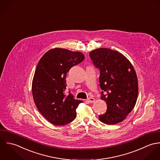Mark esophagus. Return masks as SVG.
I'll use <instances>...</instances> for the list:
<instances>
[{
  "mask_svg": "<svg viewBox=\"0 0 160 160\" xmlns=\"http://www.w3.org/2000/svg\"><path fill=\"white\" fill-rule=\"evenodd\" d=\"M87 100H88V101L89 102H90V103H93V102H94L95 101V98H92V97L88 98Z\"/></svg>",
  "mask_w": 160,
  "mask_h": 160,
  "instance_id": "obj_1",
  "label": "esophagus"
}]
</instances>
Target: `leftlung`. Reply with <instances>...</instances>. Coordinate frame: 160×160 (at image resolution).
<instances>
[{"mask_svg":"<svg viewBox=\"0 0 160 160\" xmlns=\"http://www.w3.org/2000/svg\"><path fill=\"white\" fill-rule=\"evenodd\" d=\"M94 66L100 71L101 99L107 104L106 112L99 120L109 125L124 121L133 109L138 96V80L132 65L122 54L108 48L90 52Z\"/></svg>","mask_w":160,"mask_h":160,"instance_id":"left-lung-1","label":"left lung"}]
</instances>
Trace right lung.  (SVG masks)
I'll return each mask as SVG.
<instances>
[{"label":"right lung","mask_w":160,"mask_h":160,"mask_svg":"<svg viewBox=\"0 0 160 160\" xmlns=\"http://www.w3.org/2000/svg\"><path fill=\"white\" fill-rule=\"evenodd\" d=\"M85 56L62 48L46 52L35 70L32 82L34 103L41 114L51 124L64 126L76 118V109L82 101L66 94V76L69 70L82 62Z\"/></svg>","instance_id":"obj_1"}]
</instances>
